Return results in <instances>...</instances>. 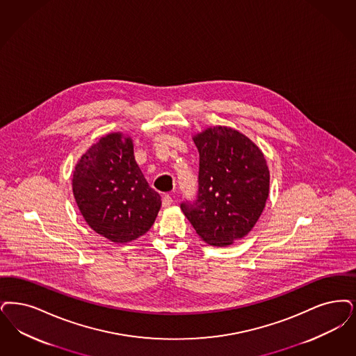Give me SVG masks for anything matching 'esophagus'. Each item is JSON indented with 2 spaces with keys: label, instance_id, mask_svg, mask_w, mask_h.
Here are the masks:
<instances>
[{
  "label": "esophagus",
  "instance_id": "1",
  "mask_svg": "<svg viewBox=\"0 0 356 356\" xmlns=\"http://www.w3.org/2000/svg\"><path fill=\"white\" fill-rule=\"evenodd\" d=\"M172 202H173V199H172L171 196L170 195H165L164 197H163V200H161V204H163V207L164 208H167V207H170L171 205Z\"/></svg>",
  "mask_w": 356,
  "mask_h": 356
}]
</instances>
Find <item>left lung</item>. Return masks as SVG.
<instances>
[{
    "label": "left lung",
    "mask_w": 356,
    "mask_h": 356,
    "mask_svg": "<svg viewBox=\"0 0 356 356\" xmlns=\"http://www.w3.org/2000/svg\"><path fill=\"white\" fill-rule=\"evenodd\" d=\"M199 192L180 208L202 241L228 246L256 225L269 196L270 173L261 149L243 134L211 127L197 134Z\"/></svg>",
    "instance_id": "obj_1"
}]
</instances>
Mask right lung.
I'll list each match as a JSON object with an SVG mask.
<instances>
[{
    "mask_svg": "<svg viewBox=\"0 0 356 356\" xmlns=\"http://www.w3.org/2000/svg\"><path fill=\"white\" fill-rule=\"evenodd\" d=\"M72 192L88 227L110 241H134L154 225L161 197L144 177L131 138L103 136L79 159Z\"/></svg>",
    "mask_w": 356,
    "mask_h": 356,
    "instance_id": "1",
    "label": "right lung"
}]
</instances>
